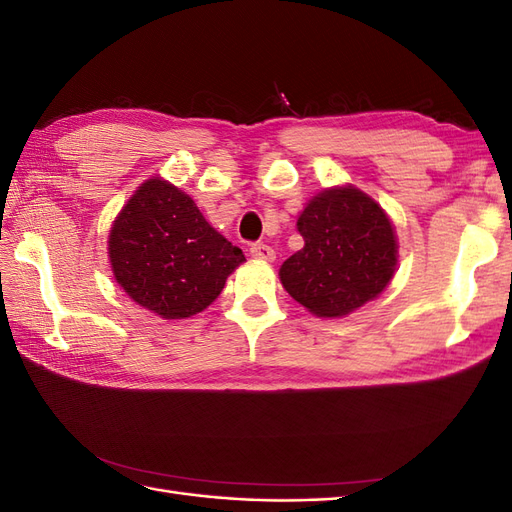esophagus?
Here are the masks:
<instances>
[{
	"label": "esophagus",
	"mask_w": 512,
	"mask_h": 512,
	"mask_svg": "<svg viewBox=\"0 0 512 512\" xmlns=\"http://www.w3.org/2000/svg\"><path fill=\"white\" fill-rule=\"evenodd\" d=\"M250 254H252V258H256V260H265V262H273V260H275L273 247L267 245V243H254V245L250 247Z\"/></svg>",
	"instance_id": "1"
}]
</instances>
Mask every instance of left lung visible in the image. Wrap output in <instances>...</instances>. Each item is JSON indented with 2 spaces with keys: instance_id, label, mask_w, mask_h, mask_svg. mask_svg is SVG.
I'll list each match as a JSON object with an SVG mask.
<instances>
[{
  "instance_id": "left-lung-1",
  "label": "left lung",
  "mask_w": 512,
  "mask_h": 512,
  "mask_svg": "<svg viewBox=\"0 0 512 512\" xmlns=\"http://www.w3.org/2000/svg\"><path fill=\"white\" fill-rule=\"evenodd\" d=\"M305 245L280 269L290 297L318 318H342L391 284L399 245L386 211L354 185L314 196L297 220Z\"/></svg>"
}]
</instances>
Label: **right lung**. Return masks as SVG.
<instances>
[{
  "mask_svg": "<svg viewBox=\"0 0 512 512\" xmlns=\"http://www.w3.org/2000/svg\"><path fill=\"white\" fill-rule=\"evenodd\" d=\"M108 260L134 303L164 320H181L218 299L245 256L205 220L192 196L151 177L115 218Z\"/></svg>",
  "mask_w": 512,
  "mask_h": 512,
  "instance_id": "right-lung-1",
  "label": "right lung"
}]
</instances>
